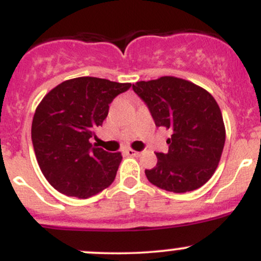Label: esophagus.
I'll list each match as a JSON object with an SVG mask.
<instances>
[{
    "mask_svg": "<svg viewBox=\"0 0 261 261\" xmlns=\"http://www.w3.org/2000/svg\"><path fill=\"white\" fill-rule=\"evenodd\" d=\"M125 153L127 156H140V155H141V152H140V151H135V150H131V149L126 150Z\"/></svg>",
    "mask_w": 261,
    "mask_h": 261,
    "instance_id": "1",
    "label": "esophagus"
}]
</instances>
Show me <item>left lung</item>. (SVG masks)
I'll use <instances>...</instances> for the list:
<instances>
[{"label":"left lung","instance_id":"1","mask_svg":"<svg viewBox=\"0 0 261 261\" xmlns=\"http://www.w3.org/2000/svg\"><path fill=\"white\" fill-rule=\"evenodd\" d=\"M133 90L149 109L156 127L171 130L169 151L145 170L152 185L172 193L199 189L213 176L225 144L223 115L206 90L182 79L164 76L140 81Z\"/></svg>","mask_w":261,"mask_h":261}]
</instances>
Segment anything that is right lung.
Masks as SVG:
<instances>
[{
  "label": "right lung",
  "mask_w": 261,
  "mask_h": 261,
  "mask_svg": "<svg viewBox=\"0 0 261 261\" xmlns=\"http://www.w3.org/2000/svg\"><path fill=\"white\" fill-rule=\"evenodd\" d=\"M131 84L77 77L52 89L37 106L31 138L41 171L60 193L87 199L114 182L120 152L92 146L110 103Z\"/></svg>",
  "instance_id": "1"
}]
</instances>
